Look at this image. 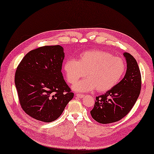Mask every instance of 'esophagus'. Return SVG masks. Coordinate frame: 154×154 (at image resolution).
<instances>
[{
  "mask_svg": "<svg viewBox=\"0 0 154 154\" xmlns=\"http://www.w3.org/2000/svg\"><path fill=\"white\" fill-rule=\"evenodd\" d=\"M76 96L78 97H80V98H82V97H83V96H84V95H83V94H76Z\"/></svg>",
  "mask_w": 154,
  "mask_h": 154,
  "instance_id": "1",
  "label": "esophagus"
}]
</instances>
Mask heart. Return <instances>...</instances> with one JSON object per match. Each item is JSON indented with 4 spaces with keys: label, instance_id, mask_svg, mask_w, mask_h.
I'll return each instance as SVG.
<instances>
[{
    "label": "heart",
    "instance_id": "1",
    "mask_svg": "<svg viewBox=\"0 0 154 154\" xmlns=\"http://www.w3.org/2000/svg\"><path fill=\"white\" fill-rule=\"evenodd\" d=\"M63 69L67 81L76 83L79 79L87 78L72 86L76 92H90L96 88L105 92L114 88L124 75L126 66L123 60L105 51L94 49L82 53L78 61L68 59Z\"/></svg>",
    "mask_w": 154,
    "mask_h": 154
}]
</instances>
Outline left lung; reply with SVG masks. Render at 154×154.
Instances as JSON below:
<instances>
[{
	"mask_svg": "<svg viewBox=\"0 0 154 154\" xmlns=\"http://www.w3.org/2000/svg\"><path fill=\"white\" fill-rule=\"evenodd\" d=\"M127 71L123 80L104 94L96 97L91 111L97 122L107 124L116 122L131 110L140 94L141 76L138 64L133 56L124 53Z\"/></svg>",
	"mask_w": 154,
	"mask_h": 154,
	"instance_id": "1",
	"label": "left lung"
}]
</instances>
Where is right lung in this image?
<instances>
[{
    "mask_svg": "<svg viewBox=\"0 0 154 154\" xmlns=\"http://www.w3.org/2000/svg\"><path fill=\"white\" fill-rule=\"evenodd\" d=\"M64 57L62 46H44L29 51L18 65L15 76L18 98L32 118L53 122L73 98L62 72Z\"/></svg>",
    "mask_w": 154,
    "mask_h": 154,
    "instance_id": "1",
    "label": "right lung"
}]
</instances>
